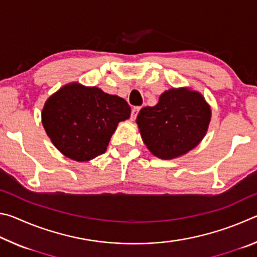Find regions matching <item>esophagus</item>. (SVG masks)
I'll list each match as a JSON object with an SVG mask.
<instances>
[{
  "instance_id": "obj_1",
  "label": "esophagus",
  "mask_w": 257,
  "mask_h": 257,
  "mask_svg": "<svg viewBox=\"0 0 257 257\" xmlns=\"http://www.w3.org/2000/svg\"><path fill=\"white\" fill-rule=\"evenodd\" d=\"M141 111V106H135L132 110V120L136 119V116L138 114V112Z\"/></svg>"
}]
</instances>
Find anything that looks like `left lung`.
Listing matches in <instances>:
<instances>
[{
    "instance_id": "8db88e82",
    "label": "left lung",
    "mask_w": 257,
    "mask_h": 257,
    "mask_svg": "<svg viewBox=\"0 0 257 257\" xmlns=\"http://www.w3.org/2000/svg\"><path fill=\"white\" fill-rule=\"evenodd\" d=\"M211 120V108L197 92L170 89L155 106H145L137 115L143 141L152 153L163 160L186 154L203 137Z\"/></svg>"
}]
</instances>
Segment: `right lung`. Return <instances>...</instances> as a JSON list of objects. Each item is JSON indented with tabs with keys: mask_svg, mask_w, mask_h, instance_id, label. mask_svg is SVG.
Listing matches in <instances>:
<instances>
[{
	"mask_svg": "<svg viewBox=\"0 0 257 257\" xmlns=\"http://www.w3.org/2000/svg\"><path fill=\"white\" fill-rule=\"evenodd\" d=\"M130 112L123 98L97 87L72 84L47 99L42 121L56 149L82 162L105 153L116 125L128 119Z\"/></svg>",
	"mask_w": 257,
	"mask_h": 257,
	"instance_id": "1",
	"label": "right lung"
}]
</instances>
